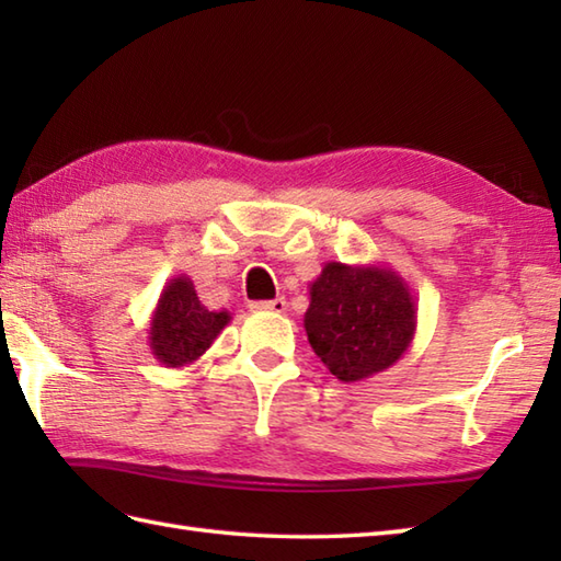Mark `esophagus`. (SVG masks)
Masks as SVG:
<instances>
[{
	"label": "esophagus",
	"mask_w": 561,
	"mask_h": 561,
	"mask_svg": "<svg viewBox=\"0 0 561 561\" xmlns=\"http://www.w3.org/2000/svg\"><path fill=\"white\" fill-rule=\"evenodd\" d=\"M253 311H265V313H284L287 311V301L284 299H272V301H255L250 304Z\"/></svg>",
	"instance_id": "esophagus-1"
}]
</instances>
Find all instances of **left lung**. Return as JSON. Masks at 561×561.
Segmentation results:
<instances>
[{
    "label": "left lung",
    "mask_w": 561,
    "mask_h": 561,
    "mask_svg": "<svg viewBox=\"0 0 561 561\" xmlns=\"http://www.w3.org/2000/svg\"><path fill=\"white\" fill-rule=\"evenodd\" d=\"M304 328L313 352L344 383L386 371L410 350L416 330L414 296L388 265L330 260L308 284Z\"/></svg>",
    "instance_id": "obj_1"
}]
</instances>
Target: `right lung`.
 I'll use <instances>...</instances> for the list:
<instances>
[{"mask_svg":"<svg viewBox=\"0 0 561 561\" xmlns=\"http://www.w3.org/2000/svg\"><path fill=\"white\" fill-rule=\"evenodd\" d=\"M229 323V311H209L199 301L193 279L175 274L165 282L151 313L149 350L163 366L183 368L195 364Z\"/></svg>","mask_w":561,"mask_h":561,"instance_id":"right-lung-1","label":"right lung"}]
</instances>
